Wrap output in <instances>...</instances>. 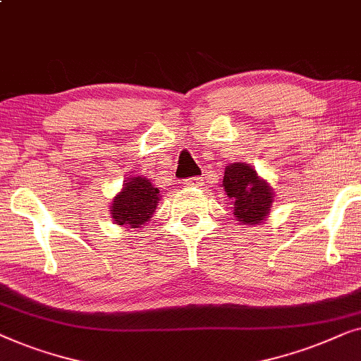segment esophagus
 Instances as JSON below:
<instances>
[{"mask_svg":"<svg viewBox=\"0 0 361 361\" xmlns=\"http://www.w3.org/2000/svg\"><path fill=\"white\" fill-rule=\"evenodd\" d=\"M183 183H185L188 188H200V186H202V183L204 181H202L201 176H192V178H188Z\"/></svg>","mask_w":361,"mask_h":361,"instance_id":"esophagus-1","label":"esophagus"}]
</instances>
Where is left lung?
I'll list each match as a JSON object with an SVG mask.
<instances>
[{"label": "left lung", "instance_id": "1", "mask_svg": "<svg viewBox=\"0 0 361 361\" xmlns=\"http://www.w3.org/2000/svg\"><path fill=\"white\" fill-rule=\"evenodd\" d=\"M222 188L231 197L232 214L238 224L257 226L270 216L275 191L248 164H229L226 166Z\"/></svg>", "mask_w": 361, "mask_h": 361}]
</instances>
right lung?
I'll return each instance as SVG.
<instances>
[{"mask_svg":"<svg viewBox=\"0 0 361 361\" xmlns=\"http://www.w3.org/2000/svg\"><path fill=\"white\" fill-rule=\"evenodd\" d=\"M160 190L145 176H130L111 202V217L126 229H142L154 216L160 201Z\"/></svg>","mask_w":361,"mask_h":361,"instance_id":"right-lung-1","label":"right lung"}]
</instances>
